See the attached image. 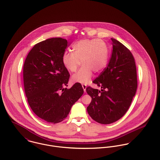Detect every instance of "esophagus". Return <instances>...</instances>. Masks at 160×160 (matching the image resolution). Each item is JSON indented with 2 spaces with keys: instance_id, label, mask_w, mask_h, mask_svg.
I'll use <instances>...</instances> for the list:
<instances>
[{
  "instance_id": "esophagus-1",
  "label": "esophagus",
  "mask_w": 160,
  "mask_h": 160,
  "mask_svg": "<svg viewBox=\"0 0 160 160\" xmlns=\"http://www.w3.org/2000/svg\"><path fill=\"white\" fill-rule=\"evenodd\" d=\"M82 87L84 90V92H86V89H87V85H82Z\"/></svg>"
}]
</instances>
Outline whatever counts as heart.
<instances>
[{"instance_id": "b5f03b06", "label": "heart", "mask_w": 160, "mask_h": 160, "mask_svg": "<svg viewBox=\"0 0 160 160\" xmlns=\"http://www.w3.org/2000/svg\"><path fill=\"white\" fill-rule=\"evenodd\" d=\"M73 52H65L62 58L66 68L75 72L83 64L77 73L72 77L73 82L87 83L91 80L92 71L99 72L106 66L108 50L106 43L99 39H83L73 47Z\"/></svg>"}]
</instances>
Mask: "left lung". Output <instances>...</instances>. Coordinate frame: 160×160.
I'll use <instances>...</instances> for the list:
<instances>
[{
    "instance_id": "8db88e82",
    "label": "left lung",
    "mask_w": 160,
    "mask_h": 160,
    "mask_svg": "<svg viewBox=\"0 0 160 160\" xmlns=\"http://www.w3.org/2000/svg\"><path fill=\"white\" fill-rule=\"evenodd\" d=\"M111 40L113 50L109 62L92 82L101 90L87 88L91 98L88 113L101 124H110L120 119L130 106L138 87L133 55L122 43Z\"/></svg>"
}]
</instances>
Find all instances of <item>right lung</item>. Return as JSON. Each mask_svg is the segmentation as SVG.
Returning a JSON list of instances; mask_svg holds the SVG:
<instances>
[{
  "label": "right lung",
  "mask_w": 160,
  "mask_h": 160,
  "mask_svg": "<svg viewBox=\"0 0 160 160\" xmlns=\"http://www.w3.org/2000/svg\"><path fill=\"white\" fill-rule=\"evenodd\" d=\"M68 41L60 37L36 44L23 66L26 96L31 109L43 120L58 123L68 115L84 91L80 83L68 87L70 74L62 63Z\"/></svg>",
  "instance_id": "add662e5"
}]
</instances>
